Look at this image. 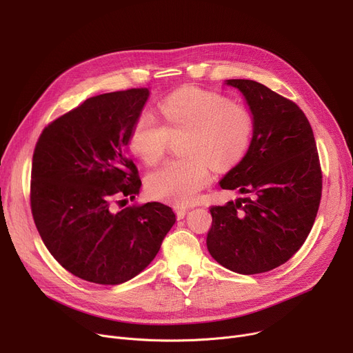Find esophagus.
I'll return each instance as SVG.
<instances>
[{
  "instance_id": "34e87169",
  "label": "esophagus",
  "mask_w": 353,
  "mask_h": 353,
  "mask_svg": "<svg viewBox=\"0 0 353 353\" xmlns=\"http://www.w3.org/2000/svg\"><path fill=\"white\" fill-rule=\"evenodd\" d=\"M174 213H176L177 220H180V219H184V216H186L188 209H184V208H174Z\"/></svg>"
}]
</instances>
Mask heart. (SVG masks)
<instances>
[{
    "label": "heart",
    "mask_w": 353,
    "mask_h": 353,
    "mask_svg": "<svg viewBox=\"0 0 353 353\" xmlns=\"http://www.w3.org/2000/svg\"><path fill=\"white\" fill-rule=\"evenodd\" d=\"M164 125L150 111H141L128 133V147L145 164L157 163L169 150L172 139L186 136L181 154L165 161L145 177L152 197L176 206L190 205L219 172L233 169L249 153L256 117L243 104L220 92L183 87L160 104Z\"/></svg>",
    "instance_id": "heart-1"
}]
</instances>
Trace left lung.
I'll use <instances>...</instances> for the list:
<instances>
[{"label":"left lung","instance_id":"left-lung-1","mask_svg":"<svg viewBox=\"0 0 353 353\" xmlns=\"http://www.w3.org/2000/svg\"><path fill=\"white\" fill-rule=\"evenodd\" d=\"M226 84L243 92L256 132L246 157L220 181L245 196L210 208L208 249L229 270L265 273L286 263L312 230L322 197L318 147L298 104L253 80Z\"/></svg>","mask_w":353,"mask_h":353}]
</instances>
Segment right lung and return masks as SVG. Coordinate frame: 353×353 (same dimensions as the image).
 Here are the masks:
<instances>
[{
    "mask_svg": "<svg viewBox=\"0 0 353 353\" xmlns=\"http://www.w3.org/2000/svg\"><path fill=\"white\" fill-rule=\"evenodd\" d=\"M148 90L90 97L51 121L37 140L30 184L34 223L65 270L97 285L127 282L150 265L176 221L159 201L114 210L139 194L125 154L128 133Z\"/></svg>",
    "mask_w": 353,
    "mask_h": 353,
    "instance_id": "right-lung-1",
    "label": "right lung"
}]
</instances>
